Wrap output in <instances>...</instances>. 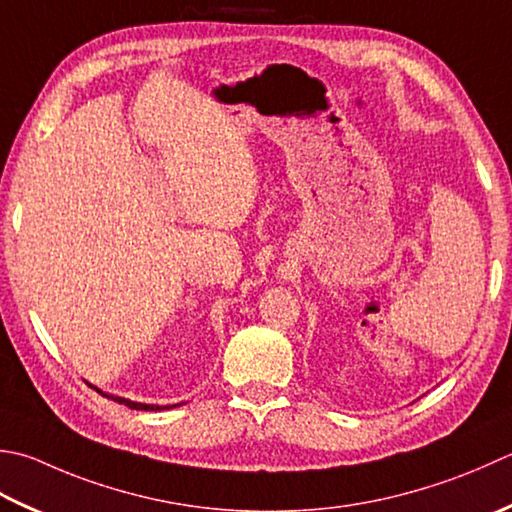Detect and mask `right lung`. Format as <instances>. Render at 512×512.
Wrapping results in <instances>:
<instances>
[{
	"instance_id": "1",
	"label": "right lung",
	"mask_w": 512,
	"mask_h": 512,
	"mask_svg": "<svg viewBox=\"0 0 512 512\" xmlns=\"http://www.w3.org/2000/svg\"><path fill=\"white\" fill-rule=\"evenodd\" d=\"M97 393H102L104 397H108V399H113V402H117V404H124V406H128L130 410H164V408H175V406H182V404H173V406H157V404H142V402H130V399H126V397H115V395H108V393H104V390H99L97 386H93Z\"/></svg>"
}]
</instances>
